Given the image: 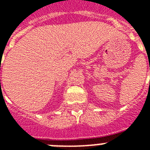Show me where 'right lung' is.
Segmentation results:
<instances>
[{"label": "right lung", "mask_w": 150, "mask_h": 150, "mask_svg": "<svg viewBox=\"0 0 150 150\" xmlns=\"http://www.w3.org/2000/svg\"><path fill=\"white\" fill-rule=\"evenodd\" d=\"M0 81H1V80H0Z\"/></svg>", "instance_id": "add662e5"}]
</instances>
